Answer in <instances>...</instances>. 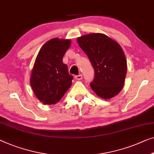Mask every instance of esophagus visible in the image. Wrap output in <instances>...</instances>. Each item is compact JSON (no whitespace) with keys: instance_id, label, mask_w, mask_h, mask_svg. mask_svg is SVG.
Returning <instances> with one entry per match:
<instances>
[{"instance_id":"1","label":"esophagus","mask_w":154,"mask_h":154,"mask_svg":"<svg viewBox=\"0 0 154 154\" xmlns=\"http://www.w3.org/2000/svg\"><path fill=\"white\" fill-rule=\"evenodd\" d=\"M75 79L78 80V81H80V80H81L82 79V75L81 74H79V75H77L75 76Z\"/></svg>"}]
</instances>
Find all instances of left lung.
Masks as SVG:
<instances>
[{"mask_svg": "<svg viewBox=\"0 0 154 154\" xmlns=\"http://www.w3.org/2000/svg\"><path fill=\"white\" fill-rule=\"evenodd\" d=\"M77 42L94 70V79L90 84L92 90L104 99L118 94L124 87L127 70L125 55L119 44L101 33L81 36Z\"/></svg>", "mask_w": 154, "mask_h": 154, "instance_id": "obj_1", "label": "left lung"}]
</instances>
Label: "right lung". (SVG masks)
Masks as SVG:
<instances>
[{
	"label": "right lung",
	"mask_w": 154,
	"mask_h": 154,
	"mask_svg": "<svg viewBox=\"0 0 154 154\" xmlns=\"http://www.w3.org/2000/svg\"><path fill=\"white\" fill-rule=\"evenodd\" d=\"M70 45V40L54 38L39 51L31 74L30 85L37 99L44 104L56 103L72 85L73 77L62 62Z\"/></svg>",
	"instance_id": "1"
}]
</instances>
